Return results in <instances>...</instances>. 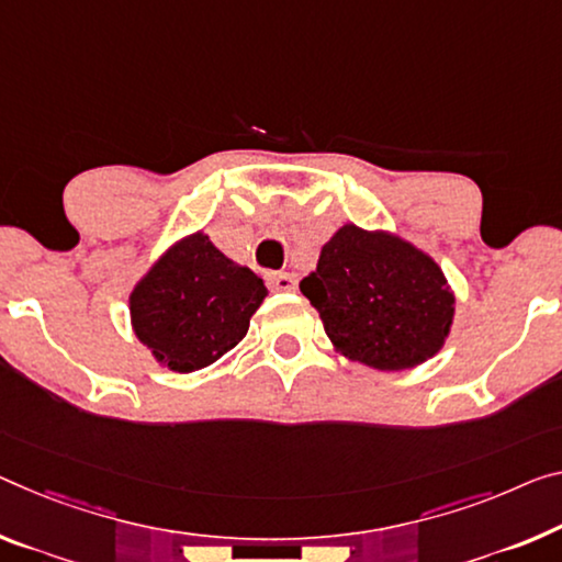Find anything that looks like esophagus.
Instances as JSON below:
<instances>
[{
    "mask_svg": "<svg viewBox=\"0 0 562 562\" xmlns=\"http://www.w3.org/2000/svg\"><path fill=\"white\" fill-rule=\"evenodd\" d=\"M266 281H269V286L273 291H291L293 283H296L291 273H269L266 276Z\"/></svg>",
    "mask_w": 562,
    "mask_h": 562,
    "instance_id": "obj_1",
    "label": "esophagus"
}]
</instances>
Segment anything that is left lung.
I'll use <instances>...</instances> for the list:
<instances>
[{
	"instance_id": "left-lung-1",
	"label": "left lung",
	"mask_w": 562,
	"mask_h": 562,
	"mask_svg": "<svg viewBox=\"0 0 562 562\" xmlns=\"http://www.w3.org/2000/svg\"><path fill=\"white\" fill-rule=\"evenodd\" d=\"M299 289L336 353L379 371L425 364L445 347L454 291L429 254L392 231L344 223Z\"/></svg>"
}]
</instances>
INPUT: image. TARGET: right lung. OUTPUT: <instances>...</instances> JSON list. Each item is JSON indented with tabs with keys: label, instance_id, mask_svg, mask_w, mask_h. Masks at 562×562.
<instances>
[{
	"label": "right lung",
	"instance_id": "obj_1",
	"mask_svg": "<svg viewBox=\"0 0 562 562\" xmlns=\"http://www.w3.org/2000/svg\"><path fill=\"white\" fill-rule=\"evenodd\" d=\"M269 289L233 263L209 233L178 238L155 258L127 299L131 326L162 369L191 374L211 367L248 334Z\"/></svg>",
	"mask_w": 562,
	"mask_h": 562
}]
</instances>
